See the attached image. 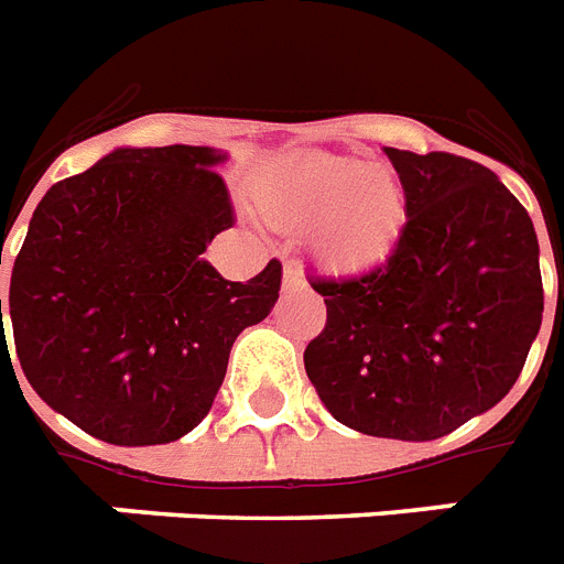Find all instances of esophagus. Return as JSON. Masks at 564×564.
Listing matches in <instances>:
<instances>
[{"label": "esophagus", "mask_w": 564, "mask_h": 564, "mask_svg": "<svg viewBox=\"0 0 564 564\" xmlns=\"http://www.w3.org/2000/svg\"><path fill=\"white\" fill-rule=\"evenodd\" d=\"M304 286V272L295 263H283V290H301Z\"/></svg>", "instance_id": "esophagus-1"}]
</instances>
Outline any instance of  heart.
Here are the masks:
<instances>
[{
    "mask_svg": "<svg viewBox=\"0 0 564 564\" xmlns=\"http://www.w3.org/2000/svg\"><path fill=\"white\" fill-rule=\"evenodd\" d=\"M251 194L272 226H310V251L333 272L379 267L409 226V196L397 173L341 155L274 159L258 173Z\"/></svg>",
    "mask_w": 564,
    "mask_h": 564,
    "instance_id": "obj_1",
    "label": "heart"
}]
</instances>
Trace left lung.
<instances>
[{
	"instance_id": "left-lung-1",
	"label": "left lung",
	"mask_w": 564,
	"mask_h": 564,
	"mask_svg": "<svg viewBox=\"0 0 564 564\" xmlns=\"http://www.w3.org/2000/svg\"><path fill=\"white\" fill-rule=\"evenodd\" d=\"M409 226L386 263L313 278L327 324L304 368L338 423L370 437L437 441L505 400L544 310L524 205L484 164L386 148Z\"/></svg>"
}]
</instances>
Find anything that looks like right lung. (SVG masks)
<instances>
[{
  "mask_svg": "<svg viewBox=\"0 0 564 564\" xmlns=\"http://www.w3.org/2000/svg\"><path fill=\"white\" fill-rule=\"evenodd\" d=\"M226 159L118 148L48 187L31 217L8 295L17 356L45 405L98 441L159 446L194 432L235 338L278 301V260L235 283L203 258L235 226L214 171ZM0 336L4 354L2 301Z\"/></svg>",
  "mask_w": 564,
  "mask_h": 564,
  "instance_id": "right-lung-1",
  "label": "right lung"
}]
</instances>
